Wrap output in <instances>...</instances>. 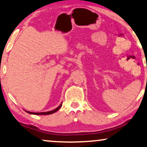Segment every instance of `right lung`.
Here are the masks:
<instances>
[{"instance_id": "1", "label": "right lung", "mask_w": 147, "mask_h": 147, "mask_svg": "<svg viewBox=\"0 0 147 147\" xmlns=\"http://www.w3.org/2000/svg\"><path fill=\"white\" fill-rule=\"evenodd\" d=\"M62 106V104L60 105L59 107H57V109H55V110L53 111H48V112H43V113H32V112H29V111H26V112H27L28 113H29V114H32V115H51V114H53V113L57 112V111L60 109Z\"/></svg>"}]
</instances>
